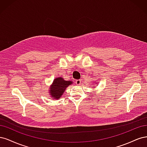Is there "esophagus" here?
Listing matches in <instances>:
<instances>
[{
  "instance_id": "1",
  "label": "esophagus",
  "mask_w": 147,
  "mask_h": 147,
  "mask_svg": "<svg viewBox=\"0 0 147 147\" xmlns=\"http://www.w3.org/2000/svg\"><path fill=\"white\" fill-rule=\"evenodd\" d=\"M75 82L77 85H80V84H81L82 82H81V80H80V79H77V80H76Z\"/></svg>"
}]
</instances>
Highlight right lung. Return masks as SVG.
Masks as SVG:
<instances>
[{
  "mask_svg": "<svg viewBox=\"0 0 147 147\" xmlns=\"http://www.w3.org/2000/svg\"><path fill=\"white\" fill-rule=\"evenodd\" d=\"M73 82L65 80L63 78H58L54 79L53 84L51 85L50 95L54 99H59L62 95L65 89L69 85L72 84Z\"/></svg>",
  "mask_w": 147,
  "mask_h": 147,
  "instance_id": "obj_1",
  "label": "right lung"
}]
</instances>
